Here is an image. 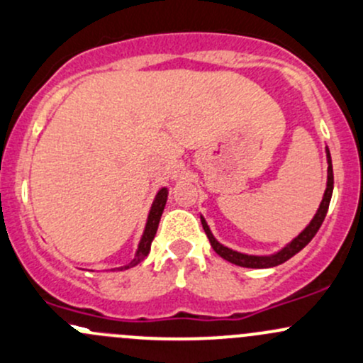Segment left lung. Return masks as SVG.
Returning a JSON list of instances; mask_svg holds the SVG:
<instances>
[{
  "instance_id": "1",
  "label": "left lung",
  "mask_w": 363,
  "mask_h": 363,
  "mask_svg": "<svg viewBox=\"0 0 363 363\" xmlns=\"http://www.w3.org/2000/svg\"><path fill=\"white\" fill-rule=\"evenodd\" d=\"M325 155H327V183H325V192L322 196V202L318 206L317 213L315 216L311 218L310 223L306 225L305 228L299 232V235H296L291 242H287L282 249L279 251L272 252V255H245V252H239L233 251V249L227 247L221 242H218L216 237L213 235L211 228H209L208 221L206 218L201 214V223L202 228H204L206 235H208L209 242H211V247L214 249L218 256H221L223 259L230 261V263L237 264V267H244V268H272L277 267V264L286 263L287 259H291L292 256L298 255L305 245L310 242L311 239L315 237V233L318 232L320 225L323 223V218H325L327 209H329L330 204V197H333V190H334V173H333V159H330V152L325 147Z\"/></svg>"
}]
</instances>
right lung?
Masks as SVG:
<instances>
[{"label": "right lung", "instance_id": "1", "mask_svg": "<svg viewBox=\"0 0 363 363\" xmlns=\"http://www.w3.org/2000/svg\"><path fill=\"white\" fill-rule=\"evenodd\" d=\"M167 194H169V189H167V186H161V189L157 190V194H155L154 201H152L149 216H147L145 228H143L142 237H140V242H138V247H136L135 258L131 259L130 263L123 264V267L114 268V270H128V268H133L138 263H142V261L145 259L147 256H149L152 240H154L155 233H157L159 221H161L162 211H164V206H166V201H167Z\"/></svg>", "mask_w": 363, "mask_h": 363}]
</instances>
